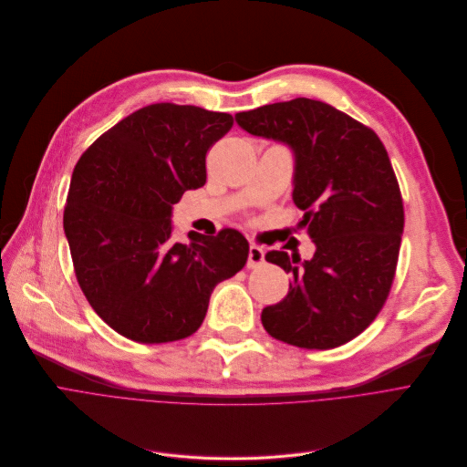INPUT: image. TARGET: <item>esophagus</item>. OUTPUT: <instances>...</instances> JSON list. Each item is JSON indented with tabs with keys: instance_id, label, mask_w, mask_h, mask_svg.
Wrapping results in <instances>:
<instances>
[{
	"instance_id": "obj_1",
	"label": "esophagus",
	"mask_w": 467,
	"mask_h": 467,
	"mask_svg": "<svg viewBox=\"0 0 467 467\" xmlns=\"http://www.w3.org/2000/svg\"><path fill=\"white\" fill-rule=\"evenodd\" d=\"M265 263V250L261 245L252 244L250 245V254H247V268H257Z\"/></svg>"
}]
</instances>
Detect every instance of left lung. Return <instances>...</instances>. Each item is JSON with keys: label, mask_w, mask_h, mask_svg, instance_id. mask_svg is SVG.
<instances>
[{"label": "left lung", "mask_w": 467, "mask_h": 467, "mask_svg": "<svg viewBox=\"0 0 467 467\" xmlns=\"http://www.w3.org/2000/svg\"><path fill=\"white\" fill-rule=\"evenodd\" d=\"M238 126L295 153L293 201L316 244L309 261L268 252L293 274L287 296L261 314L265 330L302 349L344 346L378 317L403 233V202L379 137L323 101L296 98L238 112Z\"/></svg>", "instance_id": "1"}]
</instances>
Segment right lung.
Masks as SVG:
<instances>
[{"label": "right lung", "instance_id": "obj_1", "mask_svg": "<svg viewBox=\"0 0 467 467\" xmlns=\"http://www.w3.org/2000/svg\"><path fill=\"white\" fill-rule=\"evenodd\" d=\"M233 116L155 103L118 121L78 160L64 231L78 285L96 314L139 344L192 336L213 287L244 268L242 233L172 240V204L206 183V151Z\"/></svg>", "mask_w": 467, "mask_h": 467}]
</instances>
